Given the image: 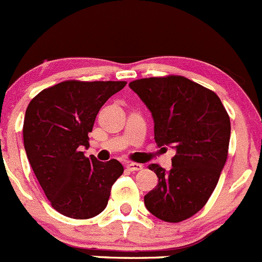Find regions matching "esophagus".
<instances>
[{
  "label": "esophagus",
  "mask_w": 262,
  "mask_h": 262,
  "mask_svg": "<svg viewBox=\"0 0 262 262\" xmlns=\"http://www.w3.org/2000/svg\"><path fill=\"white\" fill-rule=\"evenodd\" d=\"M126 168H127L130 171H139L142 169V165L137 163H128L127 165H126Z\"/></svg>",
  "instance_id": "34e87169"
}]
</instances>
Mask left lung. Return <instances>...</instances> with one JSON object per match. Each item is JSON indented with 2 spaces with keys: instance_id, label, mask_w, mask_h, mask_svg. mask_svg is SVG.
I'll return each instance as SVG.
<instances>
[{
  "instance_id": "left-lung-1",
  "label": "left lung",
  "mask_w": 262,
  "mask_h": 262,
  "mask_svg": "<svg viewBox=\"0 0 262 262\" xmlns=\"http://www.w3.org/2000/svg\"><path fill=\"white\" fill-rule=\"evenodd\" d=\"M128 87L151 112L156 145L175 150L170 170L149 165L159 183L145 206L165 222L187 220L207 203L227 160V111L214 92L180 75L134 80Z\"/></svg>"
}]
</instances>
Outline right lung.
Masks as SVG:
<instances>
[{
    "mask_svg": "<svg viewBox=\"0 0 262 262\" xmlns=\"http://www.w3.org/2000/svg\"><path fill=\"white\" fill-rule=\"evenodd\" d=\"M126 82L67 80L31 99L24 120V145L37 182L55 211L77 220L99 214L122 175L120 161L107 163L80 151L90 146L97 113Z\"/></svg>",
    "mask_w": 262,
    "mask_h": 262,
    "instance_id": "right-lung-1",
    "label": "right lung"
}]
</instances>
